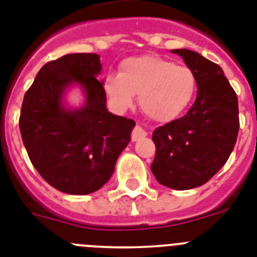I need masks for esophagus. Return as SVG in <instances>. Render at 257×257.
Segmentation results:
<instances>
[{
  "instance_id": "obj_1",
  "label": "esophagus",
  "mask_w": 257,
  "mask_h": 257,
  "mask_svg": "<svg viewBox=\"0 0 257 257\" xmlns=\"http://www.w3.org/2000/svg\"><path fill=\"white\" fill-rule=\"evenodd\" d=\"M147 133L141 128V126L136 125L135 128H133V131H132V141H138L140 138L145 137Z\"/></svg>"
}]
</instances>
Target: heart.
Segmentation results:
<instances>
[{
  "label": "heart",
  "instance_id": "heart-1",
  "mask_svg": "<svg viewBox=\"0 0 257 257\" xmlns=\"http://www.w3.org/2000/svg\"><path fill=\"white\" fill-rule=\"evenodd\" d=\"M104 90L117 110L132 106L140 94V107L156 121H171L190 106L196 79L186 66L156 55L128 58L120 64L119 75L104 79Z\"/></svg>",
  "mask_w": 257,
  "mask_h": 257
}]
</instances>
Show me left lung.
<instances>
[{"mask_svg":"<svg viewBox=\"0 0 257 257\" xmlns=\"http://www.w3.org/2000/svg\"><path fill=\"white\" fill-rule=\"evenodd\" d=\"M172 51L194 72L198 91L186 115L154 131L151 172L164 186L189 190L209 181L227 162L238 137L239 110L221 67L195 51Z\"/></svg>","mask_w":257,"mask_h":257,"instance_id":"1","label":"left lung"}]
</instances>
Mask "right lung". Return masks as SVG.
<instances>
[{
  "label": "right lung",
  "instance_id": "add662e5",
  "mask_svg": "<svg viewBox=\"0 0 257 257\" xmlns=\"http://www.w3.org/2000/svg\"><path fill=\"white\" fill-rule=\"evenodd\" d=\"M99 72V55H63L42 67L24 94L19 117L24 147L36 171L62 193L84 195L101 189L136 125L107 111L103 84L95 77ZM71 83L86 91V106L79 110L61 104Z\"/></svg>",
  "mask_w": 257,
  "mask_h": 257
}]
</instances>
